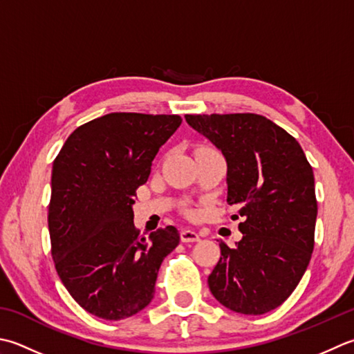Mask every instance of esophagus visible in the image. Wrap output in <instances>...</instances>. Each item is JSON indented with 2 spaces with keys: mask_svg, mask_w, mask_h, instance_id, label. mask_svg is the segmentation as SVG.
Segmentation results:
<instances>
[{
  "mask_svg": "<svg viewBox=\"0 0 354 354\" xmlns=\"http://www.w3.org/2000/svg\"><path fill=\"white\" fill-rule=\"evenodd\" d=\"M181 241L183 242H198L199 241V234L193 230H183L181 232Z\"/></svg>",
  "mask_w": 354,
  "mask_h": 354,
  "instance_id": "34e87169",
  "label": "esophagus"
}]
</instances>
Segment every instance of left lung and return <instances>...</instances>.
Returning a JSON list of instances; mask_svg holds the SVG:
<instances>
[{
	"mask_svg": "<svg viewBox=\"0 0 354 354\" xmlns=\"http://www.w3.org/2000/svg\"><path fill=\"white\" fill-rule=\"evenodd\" d=\"M227 161V203L238 205L242 239L209 276L212 295L242 315H264L293 293L315 247L313 169L295 138L256 113L185 115Z\"/></svg>",
	"mask_w": 354,
	"mask_h": 354,
	"instance_id": "1",
	"label": "left lung"
}]
</instances>
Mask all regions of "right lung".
<instances>
[{"instance_id": "obj_1", "label": "right lung", "mask_w": 354, "mask_h": 354, "mask_svg": "<svg viewBox=\"0 0 354 354\" xmlns=\"http://www.w3.org/2000/svg\"><path fill=\"white\" fill-rule=\"evenodd\" d=\"M181 122L178 115L109 113L76 129L55 158L52 258L67 292L90 315L121 321L153 299L159 267L179 233L167 225L141 238L131 205Z\"/></svg>"}]
</instances>
